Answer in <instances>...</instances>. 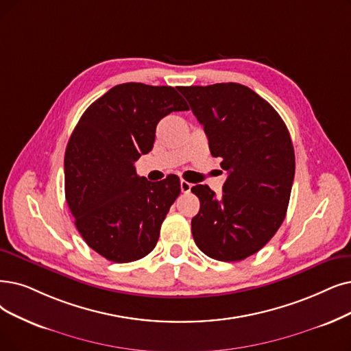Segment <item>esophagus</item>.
Listing matches in <instances>:
<instances>
[{"label": "esophagus", "mask_w": 351, "mask_h": 351, "mask_svg": "<svg viewBox=\"0 0 351 351\" xmlns=\"http://www.w3.org/2000/svg\"><path fill=\"white\" fill-rule=\"evenodd\" d=\"M191 184L190 183H187V181H184V180H181L180 181V189H181V193H189L190 190H191Z\"/></svg>", "instance_id": "34e87169"}]
</instances>
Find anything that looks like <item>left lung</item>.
I'll use <instances>...</instances> for the list:
<instances>
[{"instance_id": "left-lung-1", "label": "left lung", "mask_w": 351, "mask_h": 351, "mask_svg": "<svg viewBox=\"0 0 351 351\" xmlns=\"http://www.w3.org/2000/svg\"><path fill=\"white\" fill-rule=\"evenodd\" d=\"M178 90L203 125L212 156L228 171L220 197L206 184L191 189L200 200L191 219L194 242L216 261L246 259L272 239L287 215L295 174L287 125L263 97L239 83Z\"/></svg>"}]
</instances>
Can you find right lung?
I'll use <instances>...</instances> for the list:
<instances>
[{
  "instance_id": "1",
  "label": "right lung",
  "mask_w": 351,
  "mask_h": 351,
  "mask_svg": "<svg viewBox=\"0 0 351 351\" xmlns=\"http://www.w3.org/2000/svg\"><path fill=\"white\" fill-rule=\"evenodd\" d=\"M177 110L189 105L174 88L122 83L85 110L69 139L66 202L88 246L108 261H138L158 242L180 178L151 183L134 162L152 149L157 123Z\"/></svg>"
}]
</instances>
